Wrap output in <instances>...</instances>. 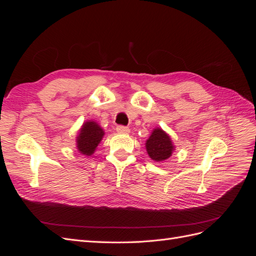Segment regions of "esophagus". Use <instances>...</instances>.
Returning a JSON list of instances; mask_svg holds the SVG:
<instances>
[{
  "label": "esophagus",
  "instance_id": "esophagus-1",
  "mask_svg": "<svg viewBox=\"0 0 256 256\" xmlns=\"http://www.w3.org/2000/svg\"><path fill=\"white\" fill-rule=\"evenodd\" d=\"M116 131H118V134H129V131H130V129L128 128V127H126V126H118L116 127Z\"/></svg>",
  "mask_w": 256,
  "mask_h": 256
}]
</instances>
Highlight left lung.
<instances>
[{
  "mask_svg": "<svg viewBox=\"0 0 256 256\" xmlns=\"http://www.w3.org/2000/svg\"><path fill=\"white\" fill-rule=\"evenodd\" d=\"M146 150L154 161H164L172 154L174 146L171 138L164 130L157 128L146 141Z\"/></svg>",
  "mask_w": 256,
  "mask_h": 256,
  "instance_id": "8db88e82",
  "label": "left lung"
}]
</instances>
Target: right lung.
<instances>
[{
  "instance_id": "right-lung-1",
  "label": "right lung",
  "mask_w": 256,
  "mask_h": 256,
  "mask_svg": "<svg viewBox=\"0 0 256 256\" xmlns=\"http://www.w3.org/2000/svg\"><path fill=\"white\" fill-rule=\"evenodd\" d=\"M104 132L95 122H86L82 126L79 136L76 138V146L81 154L90 156L102 141Z\"/></svg>"
}]
</instances>
